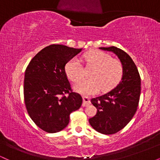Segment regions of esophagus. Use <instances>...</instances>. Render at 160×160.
Returning <instances> with one entry per match:
<instances>
[{
	"label": "esophagus",
	"instance_id": "obj_1",
	"mask_svg": "<svg viewBox=\"0 0 160 160\" xmlns=\"http://www.w3.org/2000/svg\"><path fill=\"white\" fill-rule=\"evenodd\" d=\"M82 100H83V102H82L83 107H86L90 104V98L88 96H82Z\"/></svg>",
	"mask_w": 160,
	"mask_h": 160
}]
</instances>
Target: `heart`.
I'll list each match as a JSON object with an SVG mask.
<instances>
[{"label": "heart", "mask_w": 160, "mask_h": 160, "mask_svg": "<svg viewBox=\"0 0 160 160\" xmlns=\"http://www.w3.org/2000/svg\"><path fill=\"white\" fill-rule=\"evenodd\" d=\"M86 65L94 68L89 74L90 79L79 80L82 77V68L78 58H72L65 66V74L71 81L76 82L74 89L82 94L92 95L102 89L106 92L118 85L123 74V68L119 60L112 58L107 52L91 50L83 56Z\"/></svg>", "instance_id": "heart-1"}]
</instances>
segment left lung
Masks as SVG:
<instances>
[{
	"label": "left lung",
	"instance_id": "left-lung-1",
	"mask_svg": "<svg viewBox=\"0 0 160 160\" xmlns=\"http://www.w3.org/2000/svg\"><path fill=\"white\" fill-rule=\"evenodd\" d=\"M99 49L117 55L123 68L122 79L117 87L91 99L97 113L89 119V124L98 132L111 135L123 128L135 115L140 99L141 78L133 60L123 50L116 47Z\"/></svg>",
	"mask_w": 160,
	"mask_h": 160
}]
</instances>
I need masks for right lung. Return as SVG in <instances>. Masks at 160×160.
<instances>
[{
	"label": "right lung",
	"mask_w": 160,
	"mask_h": 160,
	"mask_svg": "<svg viewBox=\"0 0 160 160\" xmlns=\"http://www.w3.org/2000/svg\"><path fill=\"white\" fill-rule=\"evenodd\" d=\"M81 50L59 44L48 46L31 60L25 70L24 99L28 113L47 132L64 129L71 113L81 107V95L71 90L65 71L66 63Z\"/></svg>",
	"instance_id": "add662e5"
}]
</instances>
